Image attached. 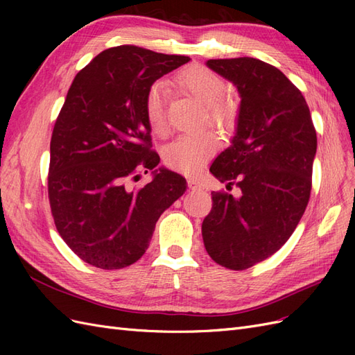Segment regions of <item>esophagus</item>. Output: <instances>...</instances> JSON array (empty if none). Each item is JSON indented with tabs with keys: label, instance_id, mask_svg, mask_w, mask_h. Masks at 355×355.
I'll return each instance as SVG.
<instances>
[{
	"label": "esophagus",
	"instance_id": "obj_1",
	"mask_svg": "<svg viewBox=\"0 0 355 355\" xmlns=\"http://www.w3.org/2000/svg\"><path fill=\"white\" fill-rule=\"evenodd\" d=\"M188 187L191 189H197V188H201V182L198 179H194V178H188Z\"/></svg>",
	"mask_w": 355,
	"mask_h": 355
}]
</instances>
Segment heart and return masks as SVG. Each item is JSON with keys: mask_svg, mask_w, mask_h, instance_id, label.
<instances>
[{"mask_svg": "<svg viewBox=\"0 0 355 355\" xmlns=\"http://www.w3.org/2000/svg\"><path fill=\"white\" fill-rule=\"evenodd\" d=\"M175 83L182 92L204 103L202 121L219 128H230L234 124L239 111L237 103L230 96L223 94L227 84L219 73L206 67L191 65L176 75ZM144 112L151 130L155 135H164L167 128L166 102L163 85L159 83L148 89ZM216 148L218 137L210 130L184 135L166 148L164 164L182 173H196L216 151Z\"/></svg>", "mask_w": 355, "mask_h": 355, "instance_id": "1", "label": "heart"}]
</instances>
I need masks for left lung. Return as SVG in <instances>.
Instances as JSON below:
<instances>
[{
    "instance_id": "obj_1",
    "label": "left lung",
    "mask_w": 355,
    "mask_h": 355,
    "mask_svg": "<svg viewBox=\"0 0 355 355\" xmlns=\"http://www.w3.org/2000/svg\"><path fill=\"white\" fill-rule=\"evenodd\" d=\"M207 67L241 96L232 145L210 167L241 197L213 191L201 234L214 262L243 271L280 250L296 230L313 187L317 133L302 93L280 69L254 58L210 59Z\"/></svg>"
}]
</instances>
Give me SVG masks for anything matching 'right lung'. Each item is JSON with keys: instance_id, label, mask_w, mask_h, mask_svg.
<instances>
[{"instance_id": "1", "label": "right lung", "mask_w": 355, "mask_h": 355, "mask_svg": "<svg viewBox=\"0 0 355 355\" xmlns=\"http://www.w3.org/2000/svg\"><path fill=\"white\" fill-rule=\"evenodd\" d=\"M189 62L136 46L99 53L71 84L50 141L49 201L60 237L80 259L121 270L141 259L155 223L187 189V180L154 170L144 101L164 73Z\"/></svg>"}]
</instances>
